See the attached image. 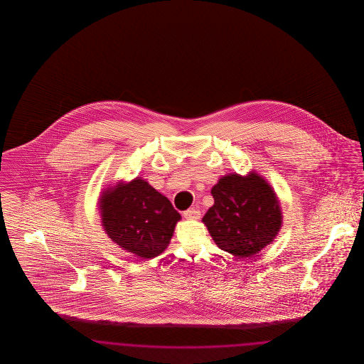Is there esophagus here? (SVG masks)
<instances>
[{
	"mask_svg": "<svg viewBox=\"0 0 364 364\" xmlns=\"http://www.w3.org/2000/svg\"><path fill=\"white\" fill-rule=\"evenodd\" d=\"M183 217L186 220H199L200 218V211L198 208H188L183 213Z\"/></svg>",
	"mask_w": 364,
	"mask_h": 364,
	"instance_id": "1",
	"label": "esophagus"
}]
</instances>
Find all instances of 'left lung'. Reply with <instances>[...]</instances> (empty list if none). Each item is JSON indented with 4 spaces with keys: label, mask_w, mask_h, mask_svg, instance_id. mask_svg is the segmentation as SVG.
<instances>
[{
    "label": "left lung",
    "mask_w": 364,
    "mask_h": 364,
    "mask_svg": "<svg viewBox=\"0 0 364 364\" xmlns=\"http://www.w3.org/2000/svg\"><path fill=\"white\" fill-rule=\"evenodd\" d=\"M211 195L214 205L202 221L221 250L251 258L277 236L281 206L276 192L259 174H226L211 188Z\"/></svg>",
    "instance_id": "left-lung-1"
}]
</instances>
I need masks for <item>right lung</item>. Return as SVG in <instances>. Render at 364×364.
<instances>
[{
  "label": "right lung",
  "instance_id": "add662e5",
  "mask_svg": "<svg viewBox=\"0 0 364 364\" xmlns=\"http://www.w3.org/2000/svg\"><path fill=\"white\" fill-rule=\"evenodd\" d=\"M100 210L110 240L141 259L166 250L181 218L166 196L139 177L104 191Z\"/></svg>",
  "mask_w": 364,
  "mask_h": 364
}]
</instances>
